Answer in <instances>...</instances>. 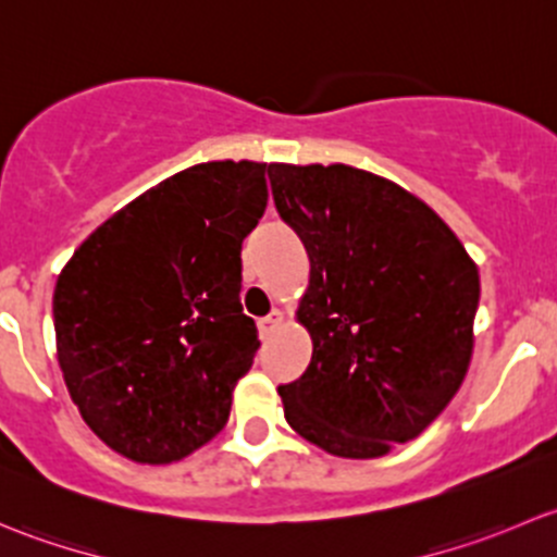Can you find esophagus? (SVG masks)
I'll list each match as a JSON object with an SVG mask.
<instances>
[{"label":"esophagus","instance_id":"34e87169","mask_svg":"<svg viewBox=\"0 0 557 557\" xmlns=\"http://www.w3.org/2000/svg\"><path fill=\"white\" fill-rule=\"evenodd\" d=\"M280 325H283V312H280V310H272V312L267 314V318L258 320V331H261V336L274 334V331H277Z\"/></svg>","mask_w":557,"mask_h":557}]
</instances>
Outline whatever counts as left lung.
Wrapping results in <instances>:
<instances>
[{
	"label": "left lung",
	"mask_w": 557,
	"mask_h": 557,
	"mask_svg": "<svg viewBox=\"0 0 557 557\" xmlns=\"http://www.w3.org/2000/svg\"><path fill=\"white\" fill-rule=\"evenodd\" d=\"M272 196L310 256L296 320L312 361L280 385L290 429L339 458H380L423 434L474 350L480 272L407 188L347 164H269Z\"/></svg>",
	"instance_id": "obj_1"
}]
</instances>
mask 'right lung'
Here are the masks:
<instances>
[{
	"instance_id": "obj_1",
	"label": "right lung",
	"mask_w": 557,
	"mask_h": 557,
	"mask_svg": "<svg viewBox=\"0 0 557 557\" xmlns=\"http://www.w3.org/2000/svg\"><path fill=\"white\" fill-rule=\"evenodd\" d=\"M267 164L207 161L107 218L55 280V358L88 429L134 463L183 460L221 434L252 367L243 239Z\"/></svg>"
}]
</instances>
